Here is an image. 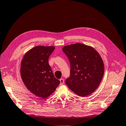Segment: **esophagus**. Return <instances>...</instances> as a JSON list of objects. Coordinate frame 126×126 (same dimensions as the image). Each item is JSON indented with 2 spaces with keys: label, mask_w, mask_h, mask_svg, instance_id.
I'll return each mask as SVG.
<instances>
[{
  "label": "esophagus",
  "mask_w": 126,
  "mask_h": 126,
  "mask_svg": "<svg viewBox=\"0 0 126 126\" xmlns=\"http://www.w3.org/2000/svg\"><path fill=\"white\" fill-rule=\"evenodd\" d=\"M59 80H60V82H61V83H60V85H63V83H64V79H59Z\"/></svg>",
  "instance_id": "obj_1"
}]
</instances>
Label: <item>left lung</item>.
Returning <instances> with one entry per match:
<instances>
[{"mask_svg":"<svg viewBox=\"0 0 126 126\" xmlns=\"http://www.w3.org/2000/svg\"><path fill=\"white\" fill-rule=\"evenodd\" d=\"M63 51L70 63V75L65 80L69 88L81 97L95 91L102 79L104 64L93 47L80 43L64 46Z\"/></svg>","mask_w":126,"mask_h":126,"instance_id":"8db88e82","label":"left lung"}]
</instances>
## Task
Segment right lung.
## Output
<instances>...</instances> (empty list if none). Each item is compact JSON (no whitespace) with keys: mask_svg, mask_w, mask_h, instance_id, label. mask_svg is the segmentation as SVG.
Segmentation results:
<instances>
[{"mask_svg":"<svg viewBox=\"0 0 126 126\" xmlns=\"http://www.w3.org/2000/svg\"><path fill=\"white\" fill-rule=\"evenodd\" d=\"M55 49L53 46H38L29 50L21 63L22 81L29 91L41 98H46L61 83L54 75L48 63Z\"/></svg>","mask_w":126,"mask_h":126,"instance_id":"obj_1","label":"right lung"}]
</instances>
